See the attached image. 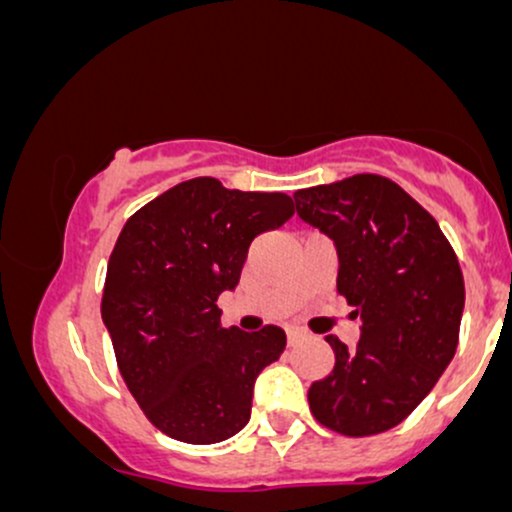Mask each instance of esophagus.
<instances>
[{
	"mask_svg": "<svg viewBox=\"0 0 512 512\" xmlns=\"http://www.w3.org/2000/svg\"><path fill=\"white\" fill-rule=\"evenodd\" d=\"M303 339H305V334L301 330H286V344H289V346L301 344Z\"/></svg>",
	"mask_w": 512,
	"mask_h": 512,
	"instance_id": "1",
	"label": "esophagus"
}]
</instances>
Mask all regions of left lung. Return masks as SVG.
<instances>
[{
  "label": "left lung",
  "instance_id": "left-lung-1",
  "mask_svg": "<svg viewBox=\"0 0 512 512\" xmlns=\"http://www.w3.org/2000/svg\"><path fill=\"white\" fill-rule=\"evenodd\" d=\"M296 214L337 248V291L354 305V349L334 334L330 375L308 390L322 426L363 438L424 402L460 337L464 281L438 221L397 182L361 173L298 190Z\"/></svg>",
  "mask_w": 512,
  "mask_h": 512
}]
</instances>
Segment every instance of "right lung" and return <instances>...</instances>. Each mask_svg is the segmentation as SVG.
<instances>
[{"label": "right lung", "mask_w": 512, "mask_h": 512, "mask_svg": "<svg viewBox=\"0 0 512 512\" xmlns=\"http://www.w3.org/2000/svg\"><path fill=\"white\" fill-rule=\"evenodd\" d=\"M284 192L228 190L216 178L170 187L132 214L108 260L101 315L127 390L166 436L211 445L250 421L252 387L286 346L281 327H221L250 243L284 226Z\"/></svg>", "instance_id": "obj_1"}]
</instances>
